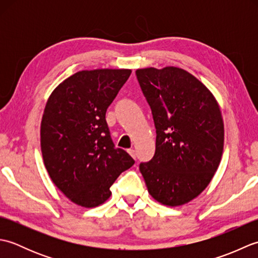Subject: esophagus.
Returning <instances> with one entry per match:
<instances>
[{
    "mask_svg": "<svg viewBox=\"0 0 258 258\" xmlns=\"http://www.w3.org/2000/svg\"><path fill=\"white\" fill-rule=\"evenodd\" d=\"M127 152H128V154H130L131 156H132V157L134 158V160H135V158H136V153H135V150H133V149H130Z\"/></svg>",
    "mask_w": 258,
    "mask_h": 258,
    "instance_id": "obj_1",
    "label": "esophagus"
}]
</instances>
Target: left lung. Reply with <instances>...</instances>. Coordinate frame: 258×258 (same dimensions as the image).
Segmentation results:
<instances>
[{"label": "left lung", "instance_id": "1", "mask_svg": "<svg viewBox=\"0 0 258 258\" xmlns=\"http://www.w3.org/2000/svg\"><path fill=\"white\" fill-rule=\"evenodd\" d=\"M156 128L155 154L140 164L150 195L165 206L194 200L221 163L224 122L212 92L175 67L136 70Z\"/></svg>", "mask_w": 258, "mask_h": 258}]
</instances>
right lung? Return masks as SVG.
Here are the masks:
<instances>
[{
    "mask_svg": "<svg viewBox=\"0 0 258 258\" xmlns=\"http://www.w3.org/2000/svg\"><path fill=\"white\" fill-rule=\"evenodd\" d=\"M128 69L80 71L48 97L41 122V151L52 182L83 207L103 204L120 173L134 160L116 149L105 119L107 107L130 78Z\"/></svg>",
    "mask_w": 258,
    "mask_h": 258,
    "instance_id": "1",
    "label": "right lung"
}]
</instances>
